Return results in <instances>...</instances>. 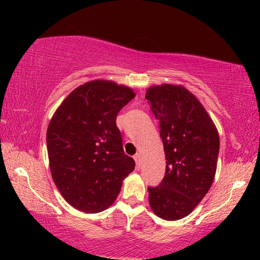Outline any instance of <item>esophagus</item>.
<instances>
[{
    "label": "esophagus",
    "mask_w": 260,
    "mask_h": 260,
    "mask_svg": "<svg viewBox=\"0 0 260 260\" xmlns=\"http://www.w3.org/2000/svg\"><path fill=\"white\" fill-rule=\"evenodd\" d=\"M134 158H135V162H136L137 168H140L141 167V154H136L134 156Z\"/></svg>",
    "instance_id": "1"
}]
</instances>
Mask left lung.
<instances>
[{"label": "left lung", "instance_id": "obj_1", "mask_svg": "<svg viewBox=\"0 0 260 260\" xmlns=\"http://www.w3.org/2000/svg\"><path fill=\"white\" fill-rule=\"evenodd\" d=\"M145 98L158 120L167 159L163 181L148 188L149 204L161 219H182L205 198L214 180L218 130L199 99L181 85H155Z\"/></svg>", "mask_w": 260, "mask_h": 260}]
</instances>
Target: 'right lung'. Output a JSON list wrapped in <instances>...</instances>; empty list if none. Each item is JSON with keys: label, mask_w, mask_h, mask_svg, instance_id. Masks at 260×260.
<instances>
[{"label": "right lung", "mask_w": 260, "mask_h": 260, "mask_svg": "<svg viewBox=\"0 0 260 260\" xmlns=\"http://www.w3.org/2000/svg\"><path fill=\"white\" fill-rule=\"evenodd\" d=\"M135 95L133 88L115 81H87L63 99L48 124L53 181L78 211L98 213L110 207L135 169L116 125L120 109Z\"/></svg>", "instance_id": "add662e5"}]
</instances>
